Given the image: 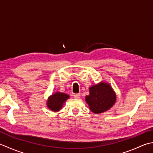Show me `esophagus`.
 <instances>
[{
	"label": "esophagus",
	"mask_w": 153,
	"mask_h": 153,
	"mask_svg": "<svg viewBox=\"0 0 153 153\" xmlns=\"http://www.w3.org/2000/svg\"><path fill=\"white\" fill-rule=\"evenodd\" d=\"M80 97V94H74V98L76 99H79Z\"/></svg>",
	"instance_id": "obj_1"
}]
</instances>
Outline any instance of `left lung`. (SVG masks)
<instances>
[{"label":"left lung","instance_id":"left-lung-1","mask_svg":"<svg viewBox=\"0 0 153 153\" xmlns=\"http://www.w3.org/2000/svg\"><path fill=\"white\" fill-rule=\"evenodd\" d=\"M90 94L85 98L91 111L100 114L106 111L114 105L116 95L110 84L104 82L93 85L89 88Z\"/></svg>","mask_w":153,"mask_h":153}]
</instances>
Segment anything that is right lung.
<instances>
[{
  "mask_svg": "<svg viewBox=\"0 0 153 153\" xmlns=\"http://www.w3.org/2000/svg\"><path fill=\"white\" fill-rule=\"evenodd\" d=\"M70 96L63 92H56L48 98L47 105L49 109L53 111H58L63 108V104Z\"/></svg>",
  "mask_w": 153,
  "mask_h": 153,
  "instance_id": "1",
  "label": "right lung"
}]
</instances>
